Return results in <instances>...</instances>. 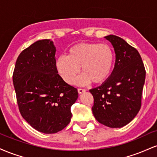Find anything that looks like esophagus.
Returning <instances> with one entry per match:
<instances>
[{
	"mask_svg": "<svg viewBox=\"0 0 157 157\" xmlns=\"http://www.w3.org/2000/svg\"><path fill=\"white\" fill-rule=\"evenodd\" d=\"M77 91H78V93L80 94L84 93L85 91H86V90H85V89H77Z\"/></svg>",
	"mask_w": 157,
	"mask_h": 157,
	"instance_id": "esophagus-1",
	"label": "esophagus"
}]
</instances>
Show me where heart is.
Returning <instances> with one entry per match:
<instances>
[{
	"label": "heart",
	"instance_id": "obj_1",
	"mask_svg": "<svg viewBox=\"0 0 157 157\" xmlns=\"http://www.w3.org/2000/svg\"><path fill=\"white\" fill-rule=\"evenodd\" d=\"M114 54L109 45L97 43H80L68 50V55H59L55 68L63 80L71 84L81 71L83 73L75 83L83 86L92 82H103L112 71Z\"/></svg>",
	"mask_w": 157,
	"mask_h": 157
}]
</instances>
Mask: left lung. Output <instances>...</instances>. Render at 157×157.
I'll use <instances>...</instances> for the list:
<instances>
[{"instance_id":"left-lung-1","label":"left lung","mask_w":157,"mask_h":157,"mask_svg":"<svg viewBox=\"0 0 157 157\" xmlns=\"http://www.w3.org/2000/svg\"><path fill=\"white\" fill-rule=\"evenodd\" d=\"M105 38L115 52L114 68L102 85L90 89L94 97L92 112L96 120L110 128H122L136 116L141 107L145 69L136 48L118 36Z\"/></svg>"}]
</instances>
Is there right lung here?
<instances>
[{
    "instance_id": "right-lung-1",
    "label": "right lung",
    "mask_w": 157,
    "mask_h": 157,
    "mask_svg": "<svg viewBox=\"0 0 157 157\" xmlns=\"http://www.w3.org/2000/svg\"><path fill=\"white\" fill-rule=\"evenodd\" d=\"M56 48L48 39L37 40L20 54L13 84L20 112L35 130L55 134L71 121L76 88L66 83L55 68Z\"/></svg>"
}]
</instances>
